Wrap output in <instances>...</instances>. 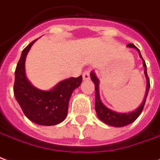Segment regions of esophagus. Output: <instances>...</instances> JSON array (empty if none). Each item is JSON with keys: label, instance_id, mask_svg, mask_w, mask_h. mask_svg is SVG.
<instances>
[{"label": "esophagus", "instance_id": "34e87169", "mask_svg": "<svg viewBox=\"0 0 160 160\" xmlns=\"http://www.w3.org/2000/svg\"><path fill=\"white\" fill-rule=\"evenodd\" d=\"M82 76H83V80H85V81L90 80V71H85L82 74Z\"/></svg>", "mask_w": 160, "mask_h": 160}]
</instances>
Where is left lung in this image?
<instances>
[{
  "label": "left lung",
  "mask_w": 160,
  "mask_h": 160,
  "mask_svg": "<svg viewBox=\"0 0 160 160\" xmlns=\"http://www.w3.org/2000/svg\"><path fill=\"white\" fill-rule=\"evenodd\" d=\"M127 47L129 48H134L136 51H138V55L140 57V59H142L143 67L145 68L144 69V73L146 75V94H145V97H144L142 103L140 104V106L137 109H135V110L132 112H119L113 111V110H112L110 108L106 107L102 103V101L100 99V97H99V79H98V77L96 76L94 71H92L91 73H90L92 81L94 83V86H95V111L96 113H97V116H98V118L102 122L106 123L108 126H111V127H126V126L129 125L131 123H132L137 119V118L142 112L143 108H144V106H145V103H146V98H147V94H148V92H149V89H150V80H149V78L147 76L146 62L143 60L139 50L133 44H128Z\"/></svg>",
  "instance_id": "obj_1"
}]
</instances>
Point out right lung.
I'll return each mask as SVG.
<instances>
[{
    "label": "right lung",
    "mask_w": 160,
    "mask_h": 160,
    "mask_svg": "<svg viewBox=\"0 0 160 160\" xmlns=\"http://www.w3.org/2000/svg\"><path fill=\"white\" fill-rule=\"evenodd\" d=\"M36 41H32L22 51L14 72V97L31 121L41 126H54L66 119L70 97L74 89L80 87L82 76L61 80L50 90H41L33 86L26 76L25 61Z\"/></svg>",
    "instance_id": "add662e5"
}]
</instances>
